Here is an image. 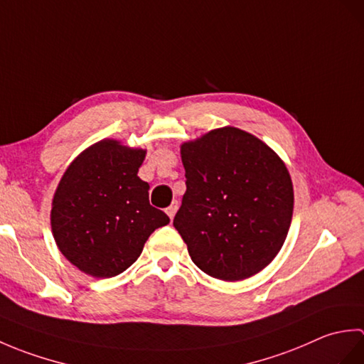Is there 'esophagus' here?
<instances>
[{"mask_svg":"<svg viewBox=\"0 0 364 364\" xmlns=\"http://www.w3.org/2000/svg\"><path fill=\"white\" fill-rule=\"evenodd\" d=\"M176 210H178V202L175 200V202H172V205H170L167 210H166V213H167V215L170 219H173L175 218V213H176Z\"/></svg>","mask_w":364,"mask_h":364,"instance_id":"esophagus-1","label":"esophagus"}]
</instances>
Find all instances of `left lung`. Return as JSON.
Returning a JSON list of instances; mask_svg holds the SVG:
<instances>
[{"label": "left lung", "instance_id": "1", "mask_svg": "<svg viewBox=\"0 0 364 364\" xmlns=\"http://www.w3.org/2000/svg\"><path fill=\"white\" fill-rule=\"evenodd\" d=\"M186 192L173 227L194 264L225 282L264 269L288 236L294 189L278 154L223 127L181 145Z\"/></svg>", "mask_w": 364, "mask_h": 364}]
</instances>
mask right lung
Wrapping results in <instances>:
<instances>
[{"mask_svg": "<svg viewBox=\"0 0 364 364\" xmlns=\"http://www.w3.org/2000/svg\"><path fill=\"white\" fill-rule=\"evenodd\" d=\"M145 150L103 139L75 158L60 178L51 230L60 253L81 272L109 278L127 270L146 239L170 222L149 202L137 176Z\"/></svg>", "mask_w": 364, "mask_h": 364, "instance_id": "obj_1", "label": "right lung"}]
</instances>
